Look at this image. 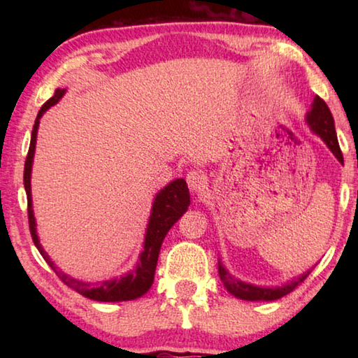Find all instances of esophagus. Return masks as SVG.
Returning <instances> with one entry per match:
<instances>
[{"label": "esophagus", "mask_w": 358, "mask_h": 358, "mask_svg": "<svg viewBox=\"0 0 358 358\" xmlns=\"http://www.w3.org/2000/svg\"><path fill=\"white\" fill-rule=\"evenodd\" d=\"M186 181L192 192H199L203 189L205 185H207V177H205L201 171H191L186 175Z\"/></svg>", "instance_id": "esophagus-1"}]
</instances>
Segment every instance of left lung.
<instances>
[{
	"mask_svg": "<svg viewBox=\"0 0 358 358\" xmlns=\"http://www.w3.org/2000/svg\"><path fill=\"white\" fill-rule=\"evenodd\" d=\"M306 123L310 124V128L313 132L322 138L325 142L327 147L330 148L333 155L336 156V159L344 162L343 159V153L341 148H339L338 143V137H336V131H335V121H333L331 112L329 106L325 104L324 99H320L319 96L314 98L311 110L306 113ZM217 271H220V278L230 294L234 296H237L240 300H248V301H271V300H278L281 296L287 295L292 292V290L306 280V276L310 275V271H305V273L300 275L295 280L289 281L287 284H282L281 287H260V286H252V284H248L237 280L229 271L224 268V265L221 262H217Z\"/></svg>",
	"mask_w": 358,
	"mask_h": 358,
	"instance_id": "obj_1",
	"label": "left lung"
}]
</instances>
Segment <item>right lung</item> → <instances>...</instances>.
Segmentation results:
<instances>
[{"label": "right lung", "mask_w": 358, "mask_h": 358, "mask_svg": "<svg viewBox=\"0 0 358 358\" xmlns=\"http://www.w3.org/2000/svg\"><path fill=\"white\" fill-rule=\"evenodd\" d=\"M66 90L58 88L55 94L48 99L44 106L41 107V110L36 117L33 132H31V142H29V150L25 161V172H23V185H25L27 199H28V222H29V232L36 248H38L41 256L45 259V262L52 266L53 271L58 275L66 286L74 289L76 292L82 294L87 299H92L96 301H126V300H134L142 296L143 294L148 292L155 280V271L157 257H159L161 245L164 241L166 235L171 227L177 222L185 211L189 207V189L183 178H177L169 183L164 189H161L156 194L153 208H151L150 221L147 226V234H145L143 241V251L141 252L138 262L136 268L129 271L128 275L115 278V280H107L99 284L92 282H83L78 281L76 278H71L64 275L63 271H57L55 264L52 262V259L48 257V254L42 250L39 243L38 232H36V220L33 213V201H31V167H33V157L36 150V137H38V128H39V120L45 110H48L52 106H55L57 102L63 98Z\"/></svg>", "instance_id": "1"}]
</instances>
